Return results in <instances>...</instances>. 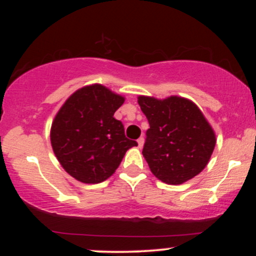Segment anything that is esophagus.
Returning <instances> with one entry per match:
<instances>
[{
	"label": "esophagus",
	"instance_id": "obj_1",
	"mask_svg": "<svg viewBox=\"0 0 256 256\" xmlns=\"http://www.w3.org/2000/svg\"><path fill=\"white\" fill-rule=\"evenodd\" d=\"M137 143H138V146H140V148H142L143 143H144V138L140 137V138H138V140H137Z\"/></svg>",
	"mask_w": 256,
	"mask_h": 256
}]
</instances>
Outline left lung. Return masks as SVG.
Masks as SVG:
<instances>
[{
  "label": "left lung",
  "mask_w": 256,
  "mask_h": 256,
  "mask_svg": "<svg viewBox=\"0 0 256 256\" xmlns=\"http://www.w3.org/2000/svg\"><path fill=\"white\" fill-rule=\"evenodd\" d=\"M138 104L149 122L142 154L152 174L171 185L198 176L216 146V134L198 106L177 96L162 101L140 96Z\"/></svg>",
  "instance_id": "8db88e82"
}]
</instances>
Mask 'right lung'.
<instances>
[{"instance_id": "add662e5", "label": "right lung", "mask_w": 256, "mask_h": 256, "mask_svg": "<svg viewBox=\"0 0 256 256\" xmlns=\"http://www.w3.org/2000/svg\"><path fill=\"white\" fill-rule=\"evenodd\" d=\"M122 104L124 98L95 84L76 91L58 110L52 125V150L73 178L101 183L116 172L128 149L137 146L113 116Z\"/></svg>"}]
</instances>
